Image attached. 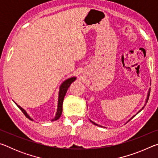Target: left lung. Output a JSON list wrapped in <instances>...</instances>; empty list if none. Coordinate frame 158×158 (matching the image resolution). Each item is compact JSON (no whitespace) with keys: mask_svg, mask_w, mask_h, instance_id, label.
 <instances>
[{"mask_svg":"<svg viewBox=\"0 0 158 158\" xmlns=\"http://www.w3.org/2000/svg\"><path fill=\"white\" fill-rule=\"evenodd\" d=\"M150 92H151V89H150V90H149V91H148V96H147V99H146V104H145V105H144V106H143V107H142V109H140V110H139V111L137 112V114H139V112H140V111H141V110H142V109H143L144 107H145V106H146V103H147V102H148V98H149V95H150ZM134 116H133V117H134ZM133 117H132V118H130V119L129 120V121H128L127 122H129V121H130V120L132 118H133ZM90 122H91V123H93V124H94V125H98V126H100V127H102V126H101V125H98V124H96V123H94V122H93L92 121H90Z\"/></svg>","mask_w":158,"mask_h":158,"instance_id":"left-lung-1","label":"left lung"}]
</instances>
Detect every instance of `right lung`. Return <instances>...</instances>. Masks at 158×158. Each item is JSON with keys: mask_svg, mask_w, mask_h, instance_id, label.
Wrapping results in <instances>:
<instances>
[{"mask_svg": "<svg viewBox=\"0 0 158 158\" xmlns=\"http://www.w3.org/2000/svg\"><path fill=\"white\" fill-rule=\"evenodd\" d=\"M76 80V77H71L68 79L65 80L62 84H61L60 87V90H59V95H58V109H57V112L56 114V116L54 118H53L52 121H54L58 120L61 116V114H62L63 111V100H64V97L67 93V90H68V88L69 87V85H71L73 81H74ZM19 108L21 109V111L23 112V114L25 115L26 118H28V119H30L31 121H33V119L31 118V117L28 116L26 113V111L23 109V108H21L20 106H19L18 105H17Z\"/></svg>", "mask_w": 158, "mask_h": 158, "instance_id": "1", "label": "right lung"}]
</instances>
